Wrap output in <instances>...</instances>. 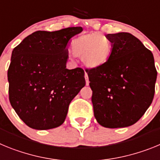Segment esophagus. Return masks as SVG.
<instances>
[{
	"label": "esophagus",
	"instance_id": "esophagus-1",
	"mask_svg": "<svg viewBox=\"0 0 160 160\" xmlns=\"http://www.w3.org/2000/svg\"><path fill=\"white\" fill-rule=\"evenodd\" d=\"M85 79H86V84H87V86H89V83H90V82H89V78H88V75H87V73H85Z\"/></svg>",
	"mask_w": 160,
	"mask_h": 160
}]
</instances>
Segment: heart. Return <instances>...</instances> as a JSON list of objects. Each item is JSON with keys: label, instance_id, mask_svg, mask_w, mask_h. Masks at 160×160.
<instances>
[{"label": "heart", "instance_id": "b5f03b06", "mask_svg": "<svg viewBox=\"0 0 160 160\" xmlns=\"http://www.w3.org/2000/svg\"><path fill=\"white\" fill-rule=\"evenodd\" d=\"M71 48L73 54L81 57L83 64L91 69L103 66L112 52L111 42L100 32H90L75 38Z\"/></svg>", "mask_w": 160, "mask_h": 160}]
</instances>
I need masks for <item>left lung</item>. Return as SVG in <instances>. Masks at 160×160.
<instances>
[{"mask_svg": "<svg viewBox=\"0 0 160 160\" xmlns=\"http://www.w3.org/2000/svg\"><path fill=\"white\" fill-rule=\"evenodd\" d=\"M112 44L103 66L87 70L97 122L107 128L135 124L152 104L157 71L153 54L129 32L107 36Z\"/></svg>", "mask_w": 160, "mask_h": 160, "instance_id": "1", "label": "left lung"}]
</instances>
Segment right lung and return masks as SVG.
Wrapping results in <instances>:
<instances>
[{"mask_svg": "<svg viewBox=\"0 0 160 160\" xmlns=\"http://www.w3.org/2000/svg\"><path fill=\"white\" fill-rule=\"evenodd\" d=\"M82 31V27L36 31L12 50L8 98L29 128L49 130L62 125L70 102L85 87L82 68L66 69L68 42Z\"/></svg>", "mask_w": 160, "mask_h": 160, "instance_id": "obj_1", "label": "right lung"}]
</instances>
